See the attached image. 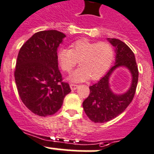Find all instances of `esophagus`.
Listing matches in <instances>:
<instances>
[{"label": "esophagus", "instance_id": "34e87169", "mask_svg": "<svg viewBox=\"0 0 154 154\" xmlns=\"http://www.w3.org/2000/svg\"><path fill=\"white\" fill-rule=\"evenodd\" d=\"M78 85H76V84H72V83H71L70 84V88H71L72 90H75L76 88H78Z\"/></svg>", "mask_w": 154, "mask_h": 154}]
</instances>
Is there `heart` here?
I'll list each match as a JSON object with an SVG mask.
<instances>
[{
	"mask_svg": "<svg viewBox=\"0 0 154 154\" xmlns=\"http://www.w3.org/2000/svg\"><path fill=\"white\" fill-rule=\"evenodd\" d=\"M58 61L62 69L71 72L79 61V67L72 75L73 82L91 79L96 80L106 73L115 58V49L107 42H93L79 39L71 45V49L62 48L58 52Z\"/></svg>",
	"mask_w": 154,
	"mask_h": 154,
	"instance_id": "obj_1",
	"label": "heart"
}]
</instances>
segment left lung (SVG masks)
Listing matches in <instances>:
<instances>
[{
  "label": "left lung",
  "instance_id": "left-lung-1",
  "mask_svg": "<svg viewBox=\"0 0 154 154\" xmlns=\"http://www.w3.org/2000/svg\"><path fill=\"white\" fill-rule=\"evenodd\" d=\"M116 48L115 65L95 84L89 87V95L82 103L84 111L94 123H105L114 119L123 112L134 97L138 82V68L133 51L120 39H108ZM120 66H125L132 75V82L129 90L122 95L113 93L109 87V77L112 71Z\"/></svg>",
  "mask_w": 154,
  "mask_h": 154
}]
</instances>
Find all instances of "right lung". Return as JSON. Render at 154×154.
Masks as SVG:
<instances>
[{"mask_svg":"<svg viewBox=\"0 0 154 154\" xmlns=\"http://www.w3.org/2000/svg\"><path fill=\"white\" fill-rule=\"evenodd\" d=\"M64 37L55 29L39 31L18 53L14 70L18 94L25 106L39 116L54 115L71 91L58 67L57 48Z\"/></svg>","mask_w":154,"mask_h":154,"instance_id":"add662e5","label":"right lung"}]
</instances>
